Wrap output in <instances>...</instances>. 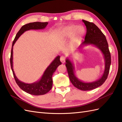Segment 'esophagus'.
Segmentation results:
<instances>
[{"mask_svg":"<svg viewBox=\"0 0 122 122\" xmlns=\"http://www.w3.org/2000/svg\"><path fill=\"white\" fill-rule=\"evenodd\" d=\"M60 61H61V62L62 64L65 63V57L64 56H63V55H62V56H61L60 57Z\"/></svg>","mask_w":122,"mask_h":122,"instance_id":"esophagus-1","label":"esophagus"}]
</instances>
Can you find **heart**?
Segmentation results:
<instances>
[{"mask_svg": "<svg viewBox=\"0 0 122 122\" xmlns=\"http://www.w3.org/2000/svg\"><path fill=\"white\" fill-rule=\"evenodd\" d=\"M85 29L82 26H77L75 25H69L60 29L58 35L59 39L61 40H65L70 38L75 33L76 38L82 36L84 33Z\"/></svg>", "mask_w": 122, "mask_h": 122, "instance_id": "1", "label": "heart"}]
</instances>
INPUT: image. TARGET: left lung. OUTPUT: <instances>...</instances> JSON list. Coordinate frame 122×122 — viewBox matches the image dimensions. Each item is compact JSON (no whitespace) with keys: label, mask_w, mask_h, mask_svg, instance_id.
Listing matches in <instances>:
<instances>
[{"label":"left lung","mask_w":122,"mask_h":122,"mask_svg":"<svg viewBox=\"0 0 122 122\" xmlns=\"http://www.w3.org/2000/svg\"><path fill=\"white\" fill-rule=\"evenodd\" d=\"M82 21L86 26V34L84 41L81 44L80 47L88 45H93L101 51L104 55L105 60L104 73L101 78L97 80L91 82H84L79 80L76 76L74 64L69 58H67L66 60V66L67 67L69 79L73 86L80 90L90 91L102 86L107 78L111 65V56L105 36L100 29L93 23L84 20H82Z\"/></svg>","instance_id":"obj_1"}]
</instances>
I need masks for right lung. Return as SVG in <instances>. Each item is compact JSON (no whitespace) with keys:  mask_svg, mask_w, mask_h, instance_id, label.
Wrapping results in <instances>:
<instances>
[{"mask_svg":"<svg viewBox=\"0 0 122 122\" xmlns=\"http://www.w3.org/2000/svg\"><path fill=\"white\" fill-rule=\"evenodd\" d=\"M48 23V22H36L29 23L22 26L19 31L17 32L15 38V39L13 41L12 50H11L10 63L15 80L17 84L21 90L25 92L26 93L33 95L39 96L44 95L49 92L50 90L52 88L53 83L52 75L54 72L55 71V70H56L57 68L61 64V62L60 61V56L58 55V56L55 58L54 60L52 61L50 65L47 68L42 77L39 81L32 83H26L21 81L20 80L18 79L14 71L13 66V46L18 38L25 31L30 30V29H44L46 27Z\"/></svg>","mask_w":122,"mask_h":122,"instance_id":"obj_1","label":"right lung"}]
</instances>
